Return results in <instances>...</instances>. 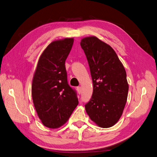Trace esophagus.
<instances>
[{
    "label": "esophagus",
    "instance_id": "obj_1",
    "mask_svg": "<svg viewBox=\"0 0 157 157\" xmlns=\"http://www.w3.org/2000/svg\"><path fill=\"white\" fill-rule=\"evenodd\" d=\"M77 92H78V93L79 94H81V87H80V86H78V87L77 88Z\"/></svg>",
    "mask_w": 157,
    "mask_h": 157
}]
</instances>
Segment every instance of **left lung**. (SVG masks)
<instances>
[{
  "label": "left lung",
  "instance_id": "8db88e82",
  "mask_svg": "<svg viewBox=\"0 0 157 157\" xmlns=\"http://www.w3.org/2000/svg\"><path fill=\"white\" fill-rule=\"evenodd\" d=\"M80 46L86 56L93 82L92 96L85 105L86 111L99 126L111 127L119 120L127 101L125 69L115 50L97 37L84 38Z\"/></svg>",
  "mask_w": 157,
  "mask_h": 157
}]
</instances>
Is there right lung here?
Wrapping results in <instances>:
<instances>
[{
    "label": "right lung",
    "instance_id": "1",
    "mask_svg": "<svg viewBox=\"0 0 157 157\" xmlns=\"http://www.w3.org/2000/svg\"><path fill=\"white\" fill-rule=\"evenodd\" d=\"M73 38L51 42L38 61L32 82V98L37 115L45 126L58 128L67 122L78 104L77 92L67 82L65 60Z\"/></svg>",
    "mask_w": 157,
    "mask_h": 157
}]
</instances>
